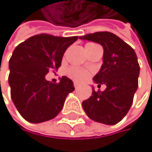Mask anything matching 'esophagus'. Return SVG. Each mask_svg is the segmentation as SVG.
Segmentation results:
<instances>
[{"label":"esophagus","mask_w":152,"mask_h":152,"mask_svg":"<svg viewBox=\"0 0 152 152\" xmlns=\"http://www.w3.org/2000/svg\"><path fill=\"white\" fill-rule=\"evenodd\" d=\"M80 86V85H79V83H74V87L75 88H78V87H79Z\"/></svg>","instance_id":"obj_1"}]
</instances>
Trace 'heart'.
I'll return each mask as SVG.
<instances>
[{
    "label": "heart",
    "instance_id": "obj_1",
    "mask_svg": "<svg viewBox=\"0 0 152 152\" xmlns=\"http://www.w3.org/2000/svg\"><path fill=\"white\" fill-rule=\"evenodd\" d=\"M66 74L76 82H83L86 80V78L88 77V72L86 69L77 66H70L69 69H67Z\"/></svg>",
    "mask_w": 152,
    "mask_h": 152
}]
</instances>
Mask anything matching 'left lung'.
<instances>
[{
    "mask_svg": "<svg viewBox=\"0 0 152 152\" xmlns=\"http://www.w3.org/2000/svg\"><path fill=\"white\" fill-rule=\"evenodd\" d=\"M80 39L99 43L103 48V64L94 76V82L106 86L104 91H95L83 102L89 118L106 125H115L129 112L138 87L140 67L130 45L110 32H97Z\"/></svg>",
    "mask_w": 152,
    "mask_h": 152,
    "instance_id": "left-lung-1",
    "label": "left lung"
}]
</instances>
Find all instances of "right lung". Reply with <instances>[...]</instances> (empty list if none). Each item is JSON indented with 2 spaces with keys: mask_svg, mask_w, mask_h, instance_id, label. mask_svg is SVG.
I'll return each instance as SVG.
<instances>
[{
  "mask_svg": "<svg viewBox=\"0 0 152 152\" xmlns=\"http://www.w3.org/2000/svg\"><path fill=\"white\" fill-rule=\"evenodd\" d=\"M77 39V37L37 34L13 51L8 83L12 101L25 120L41 123L54 118L63 108L66 96L75 89L73 82L66 76L59 83H53L46 80V75L58 69L66 50Z\"/></svg>",
  "mask_w": 152,
  "mask_h": 152,
  "instance_id": "1",
  "label": "right lung"
}]
</instances>
